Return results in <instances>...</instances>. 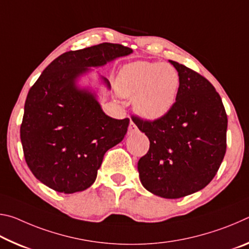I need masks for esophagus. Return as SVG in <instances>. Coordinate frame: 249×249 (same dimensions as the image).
Here are the masks:
<instances>
[{"instance_id":"1","label":"esophagus","mask_w":249,"mask_h":249,"mask_svg":"<svg viewBox=\"0 0 249 249\" xmlns=\"http://www.w3.org/2000/svg\"><path fill=\"white\" fill-rule=\"evenodd\" d=\"M136 132H138V127L133 121H130L129 126H128V134H133V133H136Z\"/></svg>"}]
</instances>
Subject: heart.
Here are the masks:
<instances>
[{"mask_svg": "<svg viewBox=\"0 0 249 249\" xmlns=\"http://www.w3.org/2000/svg\"><path fill=\"white\" fill-rule=\"evenodd\" d=\"M115 88L123 98H134V109L141 117L157 121L174 107L180 77L175 67L169 64L136 61L120 70Z\"/></svg>", "mask_w": 249, "mask_h": 249, "instance_id": "heart-1", "label": "heart"}]
</instances>
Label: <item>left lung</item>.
Segmentation results:
<instances>
[{
	"instance_id": "8db88e82",
	"label": "left lung",
	"mask_w": 249,
	"mask_h": 249,
	"mask_svg": "<svg viewBox=\"0 0 249 249\" xmlns=\"http://www.w3.org/2000/svg\"><path fill=\"white\" fill-rule=\"evenodd\" d=\"M180 88L171 111L162 119L133 122L150 142L137 163L146 190L179 199L206 187L226 151L227 116L220 94L204 77L179 62Z\"/></svg>"
}]
</instances>
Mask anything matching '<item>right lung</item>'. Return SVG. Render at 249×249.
Instances as JSON below:
<instances>
[{
    "mask_svg": "<svg viewBox=\"0 0 249 249\" xmlns=\"http://www.w3.org/2000/svg\"><path fill=\"white\" fill-rule=\"evenodd\" d=\"M132 53L109 43L65 53L28 91L20 141L27 166L41 183L66 195L93 184L104 154L123 141L129 120L105 114L99 87L83 84L82 79L95 73L99 86L109 90L108 80L91 68Z\"/></svg>",
    "mask_w": 249,
    "mask_h": 249,
    "instance_id": "add662e5",
    "label": "right lung"
}]
</instances>
